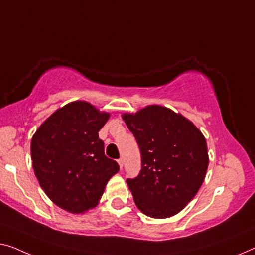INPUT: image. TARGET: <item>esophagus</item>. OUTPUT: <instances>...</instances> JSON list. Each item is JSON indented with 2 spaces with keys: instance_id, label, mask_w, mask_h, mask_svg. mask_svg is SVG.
Here are the masks:
<instances>
[{
  "instance_id": "obj_1",
  "label": "esophagus",
  "mask_w": 255,
  "mask_h": 255,
  "mask_svg": "<svg viewBox=\"0 0 255 255\" xmlns=\"http://www.w3.org/2000/svg\"><path fill=\"white\" fill-rule=\"evenodd\" d=\"M118 164H119V167H120V169H121V168H123V166H124V160H123V158L118 159Z\"/></svg>"
}]
</instances>
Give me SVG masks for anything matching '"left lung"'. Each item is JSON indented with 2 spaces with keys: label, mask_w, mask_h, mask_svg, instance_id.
<instances>
[{
  "label": "left lung",
  "mask_w": 255,
  "mask_h": 255,
  "mask_svg": "<svg viewBox=\"0 0 255 255\" xmlns=\"http://www.w3.org/2000/svg\"><path fill=\"white\" fill-rule=\"evenodd\" d=\"M123 119L142 155L139 175L127 180L136 206L154 219L177 214L206 176L210 159L203 132L181 113L157 104L124 113Z\"/></svg>",
  "instance_id": "8db88e82"
}]
</instances>
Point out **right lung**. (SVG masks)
<instances>
[{"label": "right lung", "instance_id": "add662e5", "mask_svg": "<svg viewBox=\"0 0 255 255\" xmlns=\"http://www.w3.org/2000/svg\"><path fill=\"white\" fill-rule=\"evenodd\" d=\"M109 118V112L88 102H71L56 110L33 135L34 173L49 199L63 210L80 214L97 206L109 180L119 170L98 138Z\"/></svg>", "mask_w": 255, "mask_h": 255}]
</instances>
